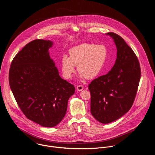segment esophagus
Here are the masks:
<instances>
[{"label":"esophagus","instance_id":"esophagus-1","mask_svg":"<svg viewBox=\"0 0 155 155\" xmlns=\"http://www.w3.org/2000/svg\"><path fill=\"white\" fill-rule=\"evenodd\" d=\"M76 89H77L78 91H82L84 89V87H83V85H79L77 86Z\"/></svg>","mask_w":155,"mask_h":155}]
</instances>
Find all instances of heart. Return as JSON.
Here are the masks:
<instances>
[{
  "mask_svg": "<svg viewBox=\"0 0 155 155\" xmlns=\"http://www.w3.org/2000/svg\"><path fill=\"white\" fill-rule=\"evenodd\" d=\"M68 54L69 57L64 55L61 60L64 78L71 79L77 66L81 79H93L101 72L107 59V50L103 45L84 43L71 48Z\"/></svg>",
  "mask_w": 155,
  "mask_h": 155,
  "instance_id": "1",
  "label": "heart"
}]
</instances>
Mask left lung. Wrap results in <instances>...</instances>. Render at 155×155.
I'll return each mask as SVG.
<instances>
[{
  "label": "left lung",
  "mask_w": 155,
  "mask_h": 155,
  "mask_svg": "<svg viewBox=\"0 0 155 155\" xmlns=\"http://www.w3.org/2000/svg\"><path fill=\"white\" fill-rule=\"evenodd\" d=\"M113 39L117 58L110 71L89 85L91 113L102 124L112 122L133 106L141 77L139 61L133 49L118 35L106 34Z\"/></svg>",
  "instance_id": "obj_1"
}]
</instances>
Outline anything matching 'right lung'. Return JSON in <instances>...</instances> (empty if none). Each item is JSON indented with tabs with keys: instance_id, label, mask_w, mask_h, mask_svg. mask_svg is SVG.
<instances>
[{
	"instance_id": "1",
	"label": "right lung",
	"mask_w": 155,
	"mask_h": 155,
	"mask_svg": "<svg viewBox=\"0 0 155 155\" xmlns=\"http://www.w3.org/2000/svg\"><path fill=\"white\" fill-rule=\"evenodd\" d=\"M53 42L36 39L14 58L9 72L10 88L24 115L44 127L57 125L66 113L74 85L63 79L49 56Z\"/></svg>"
}]
</instances>
